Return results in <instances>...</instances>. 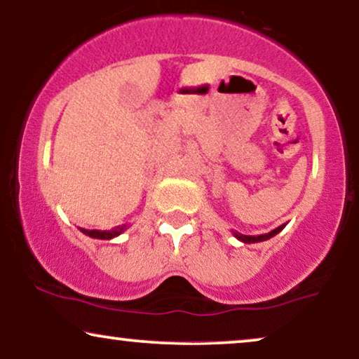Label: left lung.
Wrapping results in <instances>:
<instances>
[{
	"label": "left lung",
	"mask_w": 359,
	"mask_h": 359,
	"mask_svg": "<svg viewBox=\"0 0 359 359\" xmlns=\"http://www.w3.org/2000/svg\"><path fill=\"white\" fill-rule=\"evenodd\" d=\"M284 227H286V224L279 225L278 229H274V230H271V232L263 233V235H242L238 232H232V233H233L235 238H238L240 242H243V243H258V242H264V240H269L271 237H274V235L281 232Z\"/></svg>",
	"instance_id": "8db88e82"
}]
</instances>
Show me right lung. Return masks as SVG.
Returning <instances> with one entry per match:
<instances>
[{"label":"right lung","instance_id":"add662e5","mask_svg":"<svg viewBox=\"0 0 359 359\" xmlns=\"http://www.w3.org/2000/svg\"><path fill=\"white\" fill-rule=\"evenodd\" d=\"M127 229V225H122L119 229H114V230H86V229H80L83 233L88 235V237L91 238H100V240H111L117 237V235H121L124 230Z\"/></svg>","mask_w":359,"mask_h":359}]
</instances>
